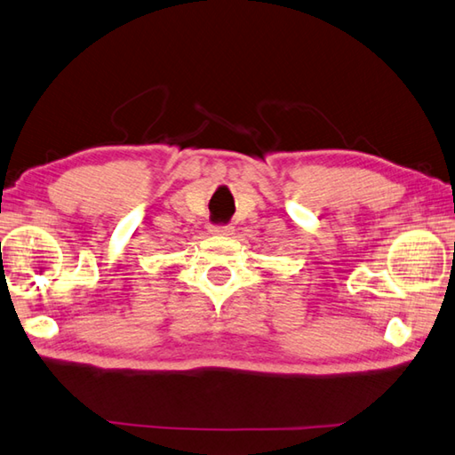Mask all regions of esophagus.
<instances>
[{"instance_id": "34e87169", "label": "esophagus", "mask_w": 455, "mask_h": 455, "mask_svg": "<svg viewBox=\"0 0 455 455\" xmlns=\"http://www.w3.org/2000/svg\"><path fill=\"white\" fill-rule=\"evenodd\" d=\"M211 235H215V236H233L235 235V228L230 227V225L211 227Z\"/></svg>"}]
</instances>
